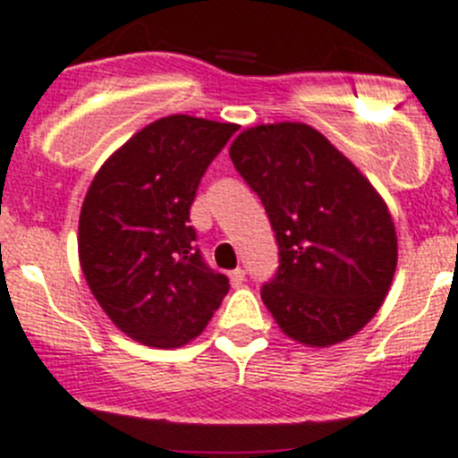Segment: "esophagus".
<instances>
[{"instance_id":"obj_1","label":"esophagus","mask_w":458,"mask_h":458,"mask_svg":"<svg viewBox=\"0 0 458 458\" xmlns=\"http://www.w3.org/2000/svg\"><path fill=\"white\" fill-rule=\"evenodd\" d=\"M228 276H230V284H233V287H242L243 280H246V271H243V268H234V271H230Z\"/></svg>"}]
</instances>
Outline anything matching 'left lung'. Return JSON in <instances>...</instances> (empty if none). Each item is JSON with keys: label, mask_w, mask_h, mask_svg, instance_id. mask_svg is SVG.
Wrapping results in <instances>:
<instances>
[{"label": "left lung", "mask_w": 458, "mask_h": 458, "mask_svg": "<svg viewBox=\"0 0 458 458\" xmlns=\"http://www.w3.org/2000/svg\"><path fill=\"white\" fill-rule=\"evenodd\" d=\"M230 160L259 196L280 267L262 301L289 339L327 348L377 314L397 264L388 208L326 135L298 122L243 131Z\"/></svg>", "instance_id": "1"}]
</instances>
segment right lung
<instances>
[{
    "instance_id": "obj_1",
    "label": "right lung",
    "mask_w": 458,
    "mask_h": 458,
    "mask_svg": "<svg viewBox=\"0 0 458 458\" xmlns=\"http://www.w3.org/2000/svg\"><path fill=\"white\" fill-rule=\"evenodd\" d=\"M234 131L190 114L157 119L104 162L85 194L81 268L101 310L140 344H190L228 293V277L194 243L190 208Z\"/></svg>"
}]
</instances>
